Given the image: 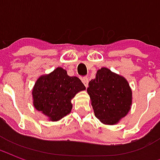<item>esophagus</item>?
Segmentation results:
<instances>
[{"instance_id": "esophagus-1", "label": "esophagus", "mask_w": 160, "mask_h": 160, "mask_svg": "<svg viewBox=\"0 0 160 160\" xmlns=\"http://www.w3.org/2000/svg\"><path fill=\"white\" fill-rule=\"evenodd\" d=\"M81 80H82V82H83V84L85 85V87H87V86H88V82H89V79H88L87 77H84V78L81 79Z\"/></svg>"}]
</instances>
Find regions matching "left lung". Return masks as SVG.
Wrapping results in <instances>:
<instances>
[{"mask_svg":"<svg viewBox=\"0 0 160 160\" xmlns=\"http://www.w3.org/2000/svg\"><path fill=\"white\" fill-rule=\"evenodd\" d=\"M88 86L94 114L102 122L117 123L128 114L132 104V91L123 77L102 68Z\"/></svg>","mask_w":160,"mask_h":160,"instance_id":"8db88e82","label":"left lung"}]
</instances>
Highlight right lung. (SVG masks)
Instances as JSON below:
<instances>
[{"label":"right lung","instance_id":"add662e5","mask_svg":"<svg viewBox=\"0 0 160 160\" xmlns=\"http://www.w3.org/2000/svg\"><path fill=\"white\" fill-rule=\"evenodd\" d=\"M85 89L79 78L68 76L66 70L57 68L37 80L32 91L34 107L49 120H60L70 113L74 95Z\"/></svg>","mask_w":160,"mask_h":160}]
</instances>
